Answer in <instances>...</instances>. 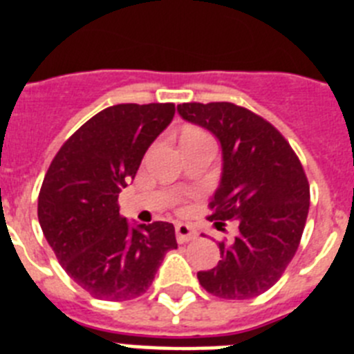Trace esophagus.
<instances>
[{
  "instance_id": "1",
  "label": "esophagus",
  "mask_w": 354,
  "mask_h": 354,
  "mask_svg": "<svg viewBox=\"0 0 354 354\" xmlns=\"http://www.w3.org/2000/svg\"><path fill=\"white\" fill-rule=\"evenodd\" d=\"M175 234H177V241L179 243H187L196 237V232L187 223H177L175 225Z\"/></svg>"
}]
</instances>
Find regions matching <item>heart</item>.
<instances>
[{
  "label": "heart",
  "mask_w": 354,
  "mask_h": 354,
  "mask_svg": "<svg viewBox=\"0 0 354 354\" xmlns=\"http://www.w3.org/2000/svg\"><path fill=\"white\" fill-rule=\"evenodd\" d=\"M202 138H207V134H205L204 131L192 127V129H186L183 133V136H180V145L187 142H196V140H202Z\"/></svg>",
  "instance_id": "b5f03b06"
}]
</instances>
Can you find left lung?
I'll use <instances>...</instances> for the list:
<instances>
[{
  "instance_id": "obj_1",
  "label": "left lung",
  "mask_w": 354,
  "mask_h": 354,
  "mask_svg": "<svg viewBox=\"0 0 354 354\" xmlns=\"http://www.w3.org/2000/svg\"><path fill=\"white\" fill-rule=\"evenodd\" d=\"M177 111L211 131L223 150L207 220L239 225L236 239L218 245V266L196 273L200 286L223 299L255 298L280 280L299 246L310 205L305 170L282 133L243 106L184 102Z\"/></svg>"
}]
</instances>
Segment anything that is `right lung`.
I'll return each mask as SVG.
<instances>
[{"mask_svg":"<svg viewBox=\"0 0 354 354\" xmlns=\"http://www.w3.org/2000/svg\"><path fill=\"white\" fill-rule=\"evenodd\" d=\"M174 115L171 102L109 106L62 145L44 177V236L68 277L93 298H138L167 252L177 248L171 223L131 228L118 211V193Z\"/></svg>","mask_w":354,"mask_h":354,"instance_id":"right-lung-1","label":"right lung"}]
</instances>
